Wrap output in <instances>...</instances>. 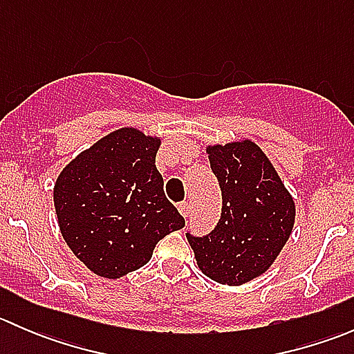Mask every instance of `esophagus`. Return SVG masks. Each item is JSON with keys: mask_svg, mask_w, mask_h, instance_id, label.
Wrapping results in <instances>:
<instances>
[{"mask_svg": "<svg viewBox=\"0 0 354 354\" xmlns=\"http://www.w3.org/2000/svg\"><path fill=\"white\" fill-rule=\"evenodd\" d=\"M178 210H180L181 216L188 217V216H190V212H192V207H190V203H188V202H181V203H178Z\"/></svg>", "mask_w": 354, "mask_h": 354, "instance_id": "obj_1", "label": "esophagus"}]
</instances>
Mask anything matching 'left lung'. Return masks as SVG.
<instances>
[{"instance_id": "8db88e82", "label": "left lung", "mask_w": 354, "mask_h": 354, "mask_svg": "<svg viewBox=\"0 0 354 354\" xmlns=\"http://www.w3.org/2000/svg\"><path fill=\"white\" fill-rule=\"evenodd\" d=\"M223 194L216 230L187 234L198 269L219 284L241 286L276 262L295 226L296 205L266 152L250 138L205 147Z\"/></svg>"}]
</instances>
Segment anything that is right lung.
I'll return each instance as SVG.
<instances>
[{
    "label": "right lung",
    "instance_id": "obj_1",
    "mask_svg": "<svg viewBox=\"0 0 354 354\" xmlns=\"http://www.w3.org/2000/svg\"><path fill=\"white\" fill-rule=\"evenodd\" d=\"M162 138L123 127L70 160L53 188L63 240L88 270L120 279L151 260L185 219L156 167Z\"/></svg>",
    "mask_w": 354,
    "mask_h": 354
}]
</instances>
